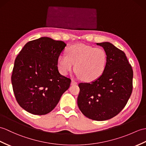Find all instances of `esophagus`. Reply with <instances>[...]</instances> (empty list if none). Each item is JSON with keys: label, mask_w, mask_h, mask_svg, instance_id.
Returning a JSON list of instances; mask_svg holds the SVG:
<instances>
[{"label": "esophagus", "mask_w": 146, "mask_h": 146, "mask_svg": "<svg viewBox=\"0 0 146 146\" xmlns=\"http://www.w3.org/2000/svg\"><path fill=\"white\" fill-rule=\"evenodd\" d=\"M77 84V82L76 81H74V80H72V82H71V85H76Z\"/></svg>", "instance_id": "1"}]
</instances>
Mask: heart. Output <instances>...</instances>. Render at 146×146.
<instances>
[{
	"mask_svg": "<svg viewBox=\"0 0 146 146\" xmlns=\"http://www.w3.org/2000/svg\"><path fill=\"white\" fill-rule=\"evenodd\" d=\"M107 60L103 48L77 44L67 49V55H60L57 63L60 72L64 75L72 72L75 65L78 76L84 81H93L102 75Z\"/></svg>",
	"mask_w": 146,
	"mask_h": 146,
	"instance_id": "obj_1",
	"label": "heart"
}]
</instances>
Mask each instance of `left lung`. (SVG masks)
I'll use <instances>...</instances> for the list:
<instances>
[{"label":"left lung","mask_w":146,"mask_h":146,"mask_svg":"<svg viewBox=\"0 0 146 146\" xmlns=\"http://www.w3.org/2000/svg\"><path fill=\"white\" fill-rule=\"evenodd\" d=\"M106 52L104 73L91 83H80L77 103L84 116L105 121L116 116L126 106L133 91V71L123 51L110 42L97 43Z\"/></svg>","instance_id":"obj_1"}]
</instances>
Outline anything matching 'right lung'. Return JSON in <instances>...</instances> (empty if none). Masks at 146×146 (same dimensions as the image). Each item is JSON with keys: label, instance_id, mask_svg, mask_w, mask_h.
<instances>
[{"label": "right lung", "instance_id": "add662e5", "mask_svg": "<svg viewBox=\"0 0 146 146\" xmlns=\"http://www.w3.org/2000/svg\"><path fill=\"white\" fill-rule=\"evenodd\" d=\"M66 46L62 41L41 37L23 47L15 60L12 84L16 100L35 115L52 111L69 88L71 80L58 70V58Z\"/></svg>", "mask_w": 146, "mask_h": 146}]
</instances>
